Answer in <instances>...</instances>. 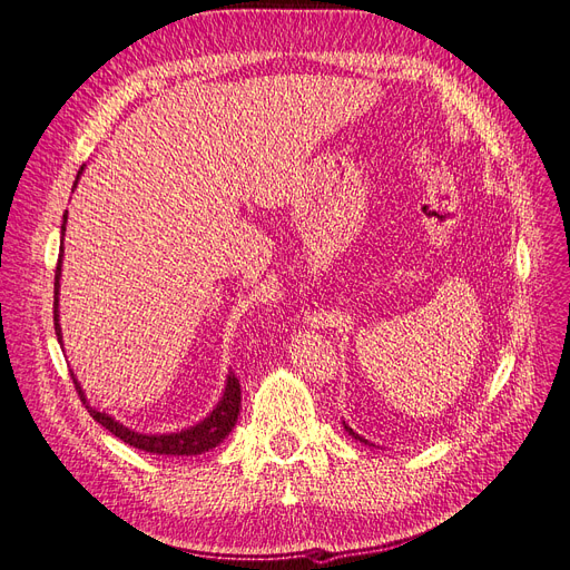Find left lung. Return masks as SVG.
Masks as SVG:
<instances>
[{
    "instance_id": "left-lung-1",
    "label": "left lung",
    "mask_w": 570,
    "mask_h": 570,
    "mask_svg": "<svg viewBox=\"0 0 570 570\" xmlns=\"http://www.w3.org/2000/svg\"><path fill=\"white\" fill-rule=\"evenodd\" d=\"M343 429H345L347 433H351V435H353L355 440H360V443H364V445H372V448H374V443H370V440H366V438H362L360 433H355V431H353L351 426H347V424H345V421H343Z\"/></svg>"
}]
</instances>
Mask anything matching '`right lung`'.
<instances>
[{
	"label": "right lung",
	"mask_w": 570,
	"mask_h": 570,
	"mask_svg": "<svg viewBox=\"0 0 570 570\" xmlns=\"http://www.w3.org/2000/svg\"><path fill=\"white\" fill-rule=\"evenodd\" d=\"M85 170V165L78 173V179ZM76 179V185H78ZM72 185V187H76ZM66 223H68V213L63 215V225H61V248H59V265H57V279H53V328H57V338L59 343H63V334H61V324H59V288H61V263H63V234H66ZM72 383H76V391L80 395V400L85 402L87 412L91 414V419L99 421V424L111 431L116 438H120L122 443L132 445L137 450L144 452H154V454H170V456H191V454H204L213 448H217L223 440L232 433L236 419H238V410H242V385H238V379L229 372L227 381H225V391L223 397L217 400V405L213 407V412L200 419L198 424L187 426L175 433H139L130 426H122L118 419H114L111 414L99 412L97 407L89 405V400L82 391L80 381L76 379V374L70 372Z\"/></svg>",
	"instance_id": "obj_1"
}]
</instances>
